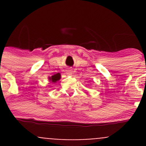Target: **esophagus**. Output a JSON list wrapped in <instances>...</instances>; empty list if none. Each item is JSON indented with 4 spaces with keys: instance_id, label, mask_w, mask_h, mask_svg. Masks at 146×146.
Instances as JSON below:
<instances>
[{
    "instance_id": "34e87169",
    "label": "esophagus",
    "mask_w": 146,
    "mask_h": 146,
    "mask_svg": "<svg viewBox=\"0 0 146 146\" xmlns=\"http://www.w3.org/2000/svg\"><path fill=\"white\" fill-rule=\"evenodd\" d=\"M66 73H67L68 75H72L73 70H72L71 69H67V70H66Z\"/></svg>"
}]
</instances>
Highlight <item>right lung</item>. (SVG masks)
Here are the masks:
<instances>
[{
  "mask_svg": "<svg viewBox=\"0 0 146 146\" xmlns=\"http://www.w3.org/2000/svg\"><path fill=\"white\" fill-rule=\"evenodd\" d=\"M48 79L49 81L55 83V82L58 81V80L61 79V74H60V73H56V74L54 75V76H52L51 77H48Z\"/></svg>",
  "mask_w": 146,
  "mask_h": 146,
  "instance_id": "1",
  "label": "right lung"
}]
</instances>
